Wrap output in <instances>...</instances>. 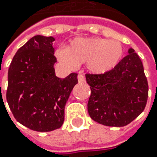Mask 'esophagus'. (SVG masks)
<instances>
[{"instance_id":"34e87169","label":"esophagus","mask_w":157,"mask_h":157,"mask_svg":"<svg viewBox=\"0 0 157 157\" xmlns=\"http://www.w3.org/2000/svg\"><path fill=\"white\" fill-rule=\"evenodd\" d=\"M78 80L79 83H85L86 82V78H85V76L82 75V74H78Z\"/></svg>"}]
</instances>
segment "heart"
Listing matches in <instances>:
<instances>
[{
	"label": "heart",
	"instance_id": "heart-1",
	"mask_svg": "<svg viewBox=\"0 0 157 157\" xmlns=\"http://www.w3.org/2000/svg\"><path fill=\"white\" fill-rule=\"evenodd\" d=\"M123 53V46L119 41L78 37L72 40L66 48H58L55 54L61 62L69 66L87 63L90 71L103 74L117 66Z\"/></svg>",
	"mask_w": 157,
	"mask_h": 157
}]
</instances>
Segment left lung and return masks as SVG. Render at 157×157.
Listing matches in <instances>:
<instances>
[{
    "mask_svg": "<svg viewBox=\"0 0 157 157\" xmlns=\"http://www.w3.org/2000/svg\"><path fill=\"white\" fill-rule=\"evenodd\" d=\"M91 88L90 117L108 127H124L144 110L148 95L142 61L130 48L117 66L103 74H86Z\"/></svg>",
    "mask_w": 157,
    "mask_h": 157,
    "instance_id": "8db88e82",
    "label": "left lung"
}]
</instances>
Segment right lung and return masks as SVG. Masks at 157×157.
I'll return each mask as SVG.
<instances>
[{
    "label": "right lung",
    "instance_id": "obj_1",
    "mask_svg": "<svg viewBox=\"0 0 157 157\" xmlns=\"http://www.w3.org/2000/svg\"><path fill=\"white\" fill-rule=\"evenodd\" d=\"M52 36H35L17 51L9 65L6 98L15 120L29 129L50 132L61 128L64 107L78 84L77 73L55 74Z\"/></svg>",
    "mask_w": 157,
    "mask_h": 157
}]
</instances>
